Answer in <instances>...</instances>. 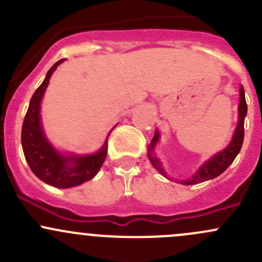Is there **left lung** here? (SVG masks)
Instances as JSON below:
<instances>
[{"label":"left lung","mask_w":262,"mask_h":262,"mask_svg":"<svg viewBox=\"0 0 262 262\" xmlns=\"http://www.w3.org/2000/svg\"><path fill=\"white\" fill-rule=\"evenodd\" d=\"M246 114H247V104H246L245 99V90L244 86H241L239 89V104H238V123H237L236 130H234L233 137H232L231 142L224 149H222L221 152L215 153V155L212 156L209 160L205 161L196 171H195L194 175H191L190 178L185 179V180H172L171 178H168L167 172L163 168L162 162L160 161V158L155 155V148L156 144L160 141V133L158 130L155 132V137L150 141V144L148 146V158H149L150 163H152L153 167L161 173V175L165 176L168 180H172L175 182H179V184L182 185H195L199 184V182H204L208 180H212V179L216 178L221 173H223L224 171L228 168V166L231 165L234 161V158L237 157V155L241 150L242 143H244V137H245V118Z\"/></svg>","instance_id":"8db88e82"}]
</instances>
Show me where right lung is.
Masks as SVG:
<instances>
[{
  "label": "right lung",
  "mask_w": 262,
  "mask_h": 262,
  "mask_svg": "<svg viewBox=\"0 0 262 262\" xmlns=\"http://www.w3.org/2000/svg\"><path fill=\"white\" fill-rule=\"evenodd\" d=\"M63 60L60 59L53 64L43 83L34 92L21 129V144L30 170L41 181L58 189L78 186L96 176L106 158L107 138L115 128L107 134L102 147L91 155L62 153L50 143L41 124L40 105L50 76Z\"/></svg>",
  "instance_id": "right-lung-1"
}]
</instances>
